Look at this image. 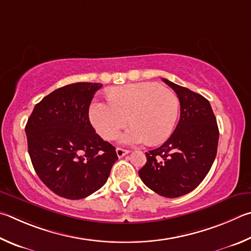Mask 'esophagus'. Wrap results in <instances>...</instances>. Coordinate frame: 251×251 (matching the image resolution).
<instances>
[{"label": "esophagus", "instance_id": "34e87169", "mask_svg": "<svg viewBox=\"0 0 251 251\" xmlns=\"http://www.w3.org/2000/svg\"><path fill=\"white\" fill-rule=\"evenodd\" d=\"M117 155L119 156V157H122V156H125V155H126L128 154V153L130 152L129 150H125V149H121V148H117Z\"/></svg>", "mask_w": 251, "mask_h": 251}]
</instances>
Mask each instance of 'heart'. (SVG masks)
Wrapping results in <instances>:
<instances>
[{"mask_svg": "<svg viewBox=\"0 0 251 251\" xmlns=\"http://www.w3.org/2000/svg\"><path fill=\"white\" fill-rule=\"evenodd\" d=\"M108 99L109 102L96 101L89 112L91 123L104 140L116 139L128 119L131 128L121 137L123 144H157L172 134L179 101L169 88L155 82L130 83L110 89Z\"/></svg>", "mask_w": 251, "mask_h": 251, "instance_id": "obj_1", "label": "heart"}]
</instances>
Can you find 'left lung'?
I'll use <instances>...</instances> for the list:
<instances>
[{"instance_id":"left-lung-1","label":"left lung","mask_w":251,"mask_h":251,"mask_svg":"<svg viewBox=\"0 0 251 251\" xmlns=\"http://www.w3.org/2000/svg\"><path fill=\"white\" fill-rule=\"evenodd\" d=\"M163 81L176 92L181 117L168 141L146 153L147 163L139 175L152 191L175 199L195 190L209 172L219 131L207 99L168 79Z\"/></svg>"}]
</instances>
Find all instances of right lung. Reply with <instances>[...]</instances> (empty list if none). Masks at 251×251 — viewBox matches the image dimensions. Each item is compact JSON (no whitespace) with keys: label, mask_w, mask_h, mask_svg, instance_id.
I'll use <instances>...</instances> for the list:
<instances>
[{"label":"right lung","mask_w":251,"mask_h":251,"mask_svg":"<svg viewBox=\"0 0 251 251\" xmlns=\"http://www.w3.org/2000/svg\"><path fill=\"white\" fill-rule=\"evenodd\" d=\"M96 82H76L43 98L25 126L30 161L42 182L58 196L81 200L104 185L118 160L116 148L96 133L89 105Z\"/></svg>","instance_id":"obj_1"}]
</instances>
